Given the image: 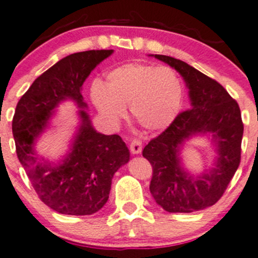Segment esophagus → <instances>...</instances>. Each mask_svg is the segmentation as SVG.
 <instances>
[{
  "mask_svg": "<svg viewBox=\"0 0 258 258\" xmlns=\"http://www.w3.org/2000/svg\"><path fill=\"white\" fill-rule=\"evenodd\" d=\"M130 151H131V153H134V155H139V153H141L142 142L137 139L132 140L131 144H130Z\"/></svg>",
  "mask_w": 258,
  "mask_h": 258,
  "instance_id": "obj_1",
  "label": "esophagus"
}]
</instances>
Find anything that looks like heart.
<instances>
[{"mask_svg":"<svg viewBox=\"0 0 258 258\" xmlns=\"http://www.w3.org/2000/svg\"><path fill=\"white\" fill-rule=\"evenodd\" d=\"M93 105L108 122L117 123L130 105L131 118L148 132L161 131L172 123L183 98L181 77L168 66L131 62L106 75V83L91 86Z\"/></svg>","mask_w":258,"mask_h":258,"instance_id":"1","label":"heart"}]
</instances>
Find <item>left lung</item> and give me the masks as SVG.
<instances>
[{"instance_id":"obj_1","label":"left lung","mask_w":258,"mask_h":258,"mask_svg":"<svg viewBox=\"0 0 258 258\" xmlns=\"http://www.w3.org/2000/svg\"><path fill=\"white\" fill-rule=\"evenodd\" d=\"M155 57L183 77L191 108L179 113L142 151V156L152 165L151 195L167 212L205 210L222 197L240 166L243 135L240 107L217 81L186 62L163 54ZM207 133L216 145L218 158L212 169L194 176L181 167L179 152L189 138Z\"/></svg>"}]
</instances>
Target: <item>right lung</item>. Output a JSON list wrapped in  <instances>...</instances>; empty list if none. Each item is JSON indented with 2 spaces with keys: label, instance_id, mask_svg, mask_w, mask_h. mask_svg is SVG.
I'll return each instance as SVG.
<instances>
[{
  "label": "right lung",
  "instance_id": "add662e5",
  "mask_svg": "<svg viewBox=\"0 0 258 258\" xmlns=\"http://www.w3.org/2000/svg\"><path fill=\"white\" fill-rule=\"evenodd\" d=\"M113 49L77 52L59 59L37 77L16 106L12 132L17 157L41 201L62 215H93L105 206L113 175L130 161V151L118 135L93 128L83 108L82 85ZM72 99L82 108L79 130L68 155L59 163L35 152V142L49 125L61 102Z\"/></svg>",
  "mask_w": 258,
  "mask_h": 258
}]
</instances>
